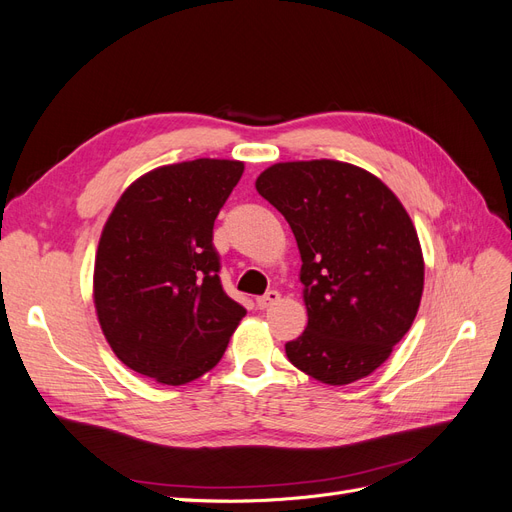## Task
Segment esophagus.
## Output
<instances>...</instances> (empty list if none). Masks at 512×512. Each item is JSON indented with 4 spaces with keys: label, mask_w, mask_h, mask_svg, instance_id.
<instances>
[{
    "label": "esophagus",
    "mask_w": 512,
    "mask_h": 512,
    "mask_svg": "<svg viewBox=\"0 0 512 512\" xmlns=\"http://www.w3.org/2000/svg\"><path fill=\"white\" fill-rule=\"evenodd\" d=\"M282 299V294L277 292V290H269L267 294H262V297H258L256 299V305L260 307V309H267V307H271V305H275L277 301Z\"/></svg>",
    "instance_id": "obj_1"
}]
</instances>
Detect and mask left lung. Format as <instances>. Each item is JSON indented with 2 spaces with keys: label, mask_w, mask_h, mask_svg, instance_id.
Wrapping results in <instances>:
<instances>
[{
  "label": "left lung",
  "mask_w": 512,
  "mask_h": 512,
  "mask_svg": "<svg viewBox=\"0 0 512 512\" xmlns=\"http://www.w3.org/2000/svg\"><path fill=\"white\" fill-rule=\"evenodd\" d=\"M301 254L305 331L288 361L344 386L389 359L416 318L425 260L408 211L369 170L337 160L280 162L256 179Z\"/></svg>",
  "instance_id": "1"
}]
</instances>
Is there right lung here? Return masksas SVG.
Listing matches in <instances>:
<instances>
[{"label":"right lung","instance_id":"right-lung-1","mask_svg":"<svg viewBox=\"0 0 512 512\" xmlns=\"http://www.w3.org/2000/svg\"><path fill=\"white\" fill-rule=\"evenodd\" d=\"M243 162L198 158L132 181L102 228L94 305L117 359L160 384L220 363L245 309L220 284L213 222Z\"/></svg>","mask_w":512,"mask_h":512}]
</instances>
